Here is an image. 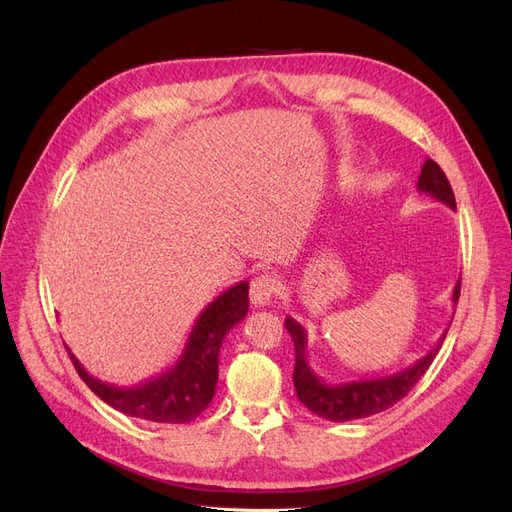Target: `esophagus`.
<instances>
[{"mask_svg":"<svg viewBox=\"0 0 512 512\" xmlns=\"http://www.w3.org/2000/svg\"><path fill=\"white\" fill-rule=\"evenodd\" d=\"M277 294V280L273 275H260L250 286V299L256 307H267Z\"/></svg>","mask_w":512,"mask_h":512,"instance_id":"obj_1","label":"esophagus"}]
</instances>
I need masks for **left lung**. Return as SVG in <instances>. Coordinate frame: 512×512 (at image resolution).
I'll list each match as a JSON object with an SVG mask.
<instances>
[{
	"label": "left lung",
	"instance_id": "1",
	"mask_svg": "<svg viewBox=\"0 0 512 512\" xmlns=\"http://www.w3.org/2000/svg\"><path fill=\"white\" fill-rule=\"evenodd\" d=\"M416 190L429 194L436 198L438 203L455 209V194L451 183H448L442 168L433 162L425 160L421 168V177H418ZM459 284H455L453 290V305L459 301ZM286 329L294 342V389H297V397L301 404L307 406L320 418H327L333 423H346L354 421V418H365L371 414H378L386 408L395 406L399 399H404L412 386L421 380V376L429 369V365L436 359V354L444 342L446 331L438 339V344L433 346L425 356H421L416 363L406 367L404 371H397L393 376L382 378H363V380H350L342 384H329L324 382L316 371L307 363V331L301 324L286 316Z\"/></svg>",
	"mask_w": 512,
	"mask_h": 512
}]
</instances>
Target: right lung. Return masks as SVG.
Returning <instances> with one entry per match:
<instances>
[{
  "label": "right lung",
  "instance_id": "right-lung-1",
  "mask_svg": "<svg viewBox=\"0 0 512 512\" xmlns=\"http://www.w3.org/2000/svg\"><path fill=\"white\" fill-rule=\"evenodd\" d=\"M250 284L239 282L213 299L198 316L185 350L164 374L138 386H115L94 378L68 350L83 382L111 408L151 423H190L203 414L218 384V359L226 333L247 316Z\"/></svg>",
  "mask_w": 512,
  "mask_h": 512
}]
</instances>
